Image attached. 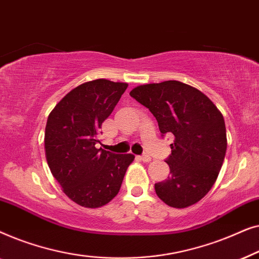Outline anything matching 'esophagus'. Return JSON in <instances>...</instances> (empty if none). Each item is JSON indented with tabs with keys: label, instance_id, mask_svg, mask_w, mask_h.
<instances>
[{
	"label": "esophagus",
	"instance_id": "esophagus-1",
	"mask_svg": "<svg viewBox=\"0 0 259 259\" xmlns=\"http://www.w3.org/2000/svg\"><path fill=\"white\" fill-rule=\"evenodd\" d=\"M138 159H139V160H141V161H144V162H148V161H151V157L150 155H147V154H144V155H139V157H137Z\"/></svg>",
	"mask_w": 259,
	"mask_h": 259
}]
</instances>
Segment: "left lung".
<instances>
[{
    "label": "left lung",
    "mask_w": 259,
    "mask_h": 259,
    "mask_svg": "<svg viewBox=\"0 0 259 259\" xmlns=\"http://www.w3.org/2000/svg\"><path fill=\"white\" fill-rule=\"evenodd\" d=\"M131 97L150 109L161 136L173 134L167 179L154 184L168 206L184 208L206 196L221 171L226 146L224 118L197 88L176 80L141 84Z\"/></svg>",
    "instance_id": "left-lung-1"
}]
</instances>
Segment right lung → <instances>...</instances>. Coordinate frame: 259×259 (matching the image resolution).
Instances as JSON below:
<instances>
[{"instance_id":"1","label":"right lung","mask_w":259,"mask_h":259,"mask_svg":"<svg viewBox=\"0 0 259 259\" xmlns=\"http://www.w3.org/2000/svg\"><path fill=\"white\" fill-rule=\"evenodd\" d=\"M128 84L106 79L88 81L62 98L48 116L46 158L66 196L81 206L109 203L121 187L133 154L97 148L102 122L111 115Z\"/></svg>"}]
</instances>
